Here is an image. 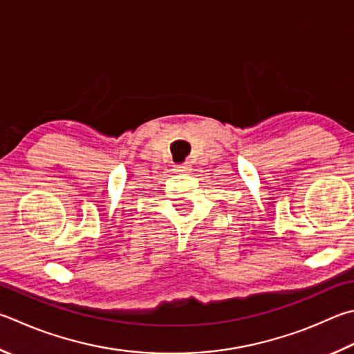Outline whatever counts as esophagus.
<instances>
[{
    "mask_svg": "<svg viewBox=\"0 0 354 354\" xmlns=\"http://www.w3.org/2000/svg\"><path fill=\"white\" fill-rule=\"evenodd\" d=\"M190 170H192V169H190V165H189L187 162L176 167V171H178V173H190Z\"/></svg>",
    "mask_w": 354,
    "mask_h": 354,
    "instance_id": "1",
    "label": "esophagus"
}]
</instances>
